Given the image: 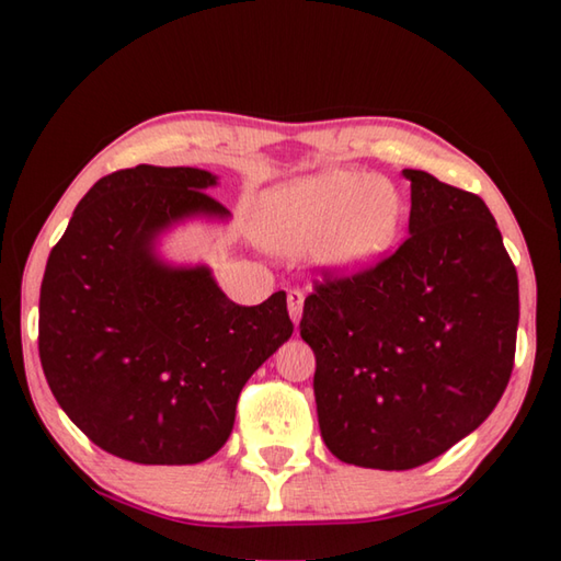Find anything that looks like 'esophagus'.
Wrapping results in <instances>:
<instances>
[{
	"mask_svg": "<svg viewBox=\"0 0 561 561\" xmlns=\"http://www.w3.org/2000/svg\"><path fill=\"white\" fill-rule=\"evenodd\" d=\"M287 304H289V314L294 319V324H297L299 317H301V309H304V291L301 289H289L287 291Z\"/></svg>",
	"mask_w": 561,
	"mask_h": 561,
	"instance_id": "1",
	"label": "esophagus"
}]
</instances>
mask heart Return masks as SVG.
<instances>
[{
	"label": "heart",
	"instance_id": "1",
	"mask_svg": "<svg viewBox=\"0 0 561 561\" xmlns=\"http://www.w3.org/2000/svg\"><path fill=\"white\" fill-rule=\"evenodd\" d=\"M401 215L391 185L358 170H327L264 195L260 232L279 250L321 244L329 262L364 267L393 244Z\"/></svg>",
	"mask_w": 561,
	"mask_h": 561
}]
</instances>
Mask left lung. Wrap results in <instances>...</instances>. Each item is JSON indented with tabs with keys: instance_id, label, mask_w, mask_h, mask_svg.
<instances>
[{
	"instance_id": "obj_1",
	"label": "left lung",
	"mask_w": 561,
	"mask_h": 561,
	"mask_svg": "<svg viewBox=\"0 0 561 561\" xmlns=\"http://www.w3.org/2000/svg\"><path fill=\"white\" fill-rule=\"evenodd\" d=\"M403 175L411 234L368 267L321 270L299 321L321 438L376 470L431 462L495 411L519 321L517 270L482 197Z\"/></svg>"
}]
</instances>
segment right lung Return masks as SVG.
<instances>
[{"instance_id": "1", "label": "right lung", "mask_w": 561, "mask_h": 561, "mask_svg": "<svg viewBox=\"0 0 561 561\" xmlns=\"http://www.w3.org/2000/svg\"><path fill=\"white\" fill-rule=\"evenodd\" d=\"M197 168L136 165L101 178L46 262L39 358L91 443L140 465H193L222 448L242 388L291 336L287 294L227 299L205 267L153 257L160 230L227 215Z\"/></svg>"}]
</instances>
